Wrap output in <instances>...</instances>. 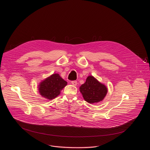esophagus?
<instances>
[{
  "instance_id": "esophagus-1",
  "label": "esophagus",
  "mask_w": 150,
  "mask_h": 150,
  "mask_svg": "<svg viewBox=\"0 0 150 150\" xmlns=\"http://www.w3.org/2000/svg\"><path fill=\"white\" fill-rule=\"evenodd\" d=\"M71 84H72L73 85H76V84H77V81H71Z\"/></svg>"
}]
</instances>
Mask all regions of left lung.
Returning a JSON list of instances; mask_svg holds the SVG:
<instances>
[{
  "instance_id": "8db88e82",
  "label": "left lung",
  "mask_w": 150,
  "mask_h": 150,
  "mask_svg": "<svg viewBox=\"0 0 150 150\" xmlns=\"http://www.w3.org/2000/svg\"><path fill=\"white\" fill-rule=\"evenodd\" d=\"M79 90L83 99L90 104L101 101L108 93L105 85L91 75L88 76L85 82L81 85Z\"/></svg>"
}]
</instances>
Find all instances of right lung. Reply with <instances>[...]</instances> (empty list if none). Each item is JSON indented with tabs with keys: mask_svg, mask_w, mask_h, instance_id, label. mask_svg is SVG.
Listing matches in <instances>:
<instances>
[{
	"mask_svg": "<svg viewBox=\"0 0 150 150\" xmlns=\"http://www.w3.org/2000/svg\"><path fill=\"white\" fill-rule=\"evenodd\" d=\"M67 85V82L58 74H54L40 82L38 90L42 97L51 100L57 97Z\"/></svg>",
	"mask_w": 150,
	"mask_h": 150,
	"instance_id": "1",
	"label": "right lung"
}]
</instances>
